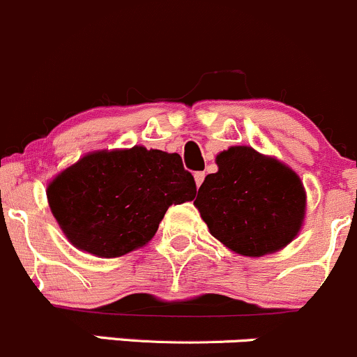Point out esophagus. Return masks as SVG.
Returning <instances> with one entry per match:
<instances>
[{
  "label": "esophagus",
  "instance_id": "obj_1",
  "mask_svg": "<svg viewBox=\"0 0 357 357\" xmlns=\"http://www.w3.org/2000/svg\"><path fill=\"white\" fill-rule=\"evenodd\" d=\"M204 177H206L204 172H196V174H194V180H196V185L197 187H199L201 183L204 182Z\"/></svg>",
  "mask_w": 357,
  "mask_h": 357
}]
</instances>
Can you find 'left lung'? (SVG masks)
Masks as SVG:
<instances>
[{"label": "left lung", "mask_w": 357, "mask_h": 357, "mask_svg": "<svg viewBox=\"0 0 357 357\" xmlns=\"http://www.w3.org/2000/svg\"><path fill=\"white\" fill-rule=\"evenodd\" d=\"M197 192L196 208L209 234L241 256L271 255L296 238L306 215L299 175L249 146H232L216 156Z\"/></svg>", "instance_id": "left-lung-1"}]
</instances>
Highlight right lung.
<instances>
[{
    "mask_svg": "<svg viewBox=\"0 0 357 357\" xmlns=\"http://www.w3.org/2000/svg\"><path fill=\"white\" fill-rule=\"evenodd\" d=\"M47 203L77 249L120 258L156 234L172 204L196 197V182L177 153L146 149L94 151L47 185Z\"/></svg>",
    "mask_w": 357,
    "mask_h": 357,
    "instance_id": "right-lung-1",
    "label": "right lung"
}]
</instances>
